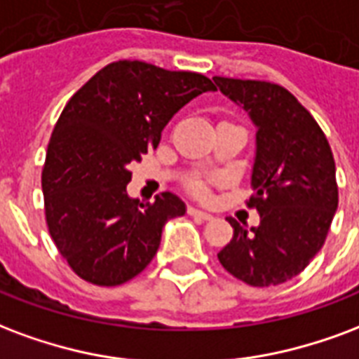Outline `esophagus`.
I'll return each mask as SVG.
<instances>
[{"mask_svg": "<svg viewBox=\"0 0 359 359\" xmlns=\"http://www.w3.org/2000/svg\"><path fill=\"white\" fill-rule=\"evenodd\" d=\"M188 215H192V217H196V219H201V220L213 219V215L207 213V211H201V209H198V207H190V209H188Z\"/></svg>", "mask_w": 359, "mask_h": 359, "instance_id": "obj_1", "label": "esophagus"}]
</instances>
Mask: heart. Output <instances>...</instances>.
<instances>
[{
	"label": "heart",
	"mask_w": 359,
	"mask_h": 359,
	"mask_svg": "<svg viewBox=\"0 0 359 359\" xmlns=\"http://www.w3.org/2000/svg\"><path fill=\"white\" fill-rule=\"evenodd\" d=\"M190 188H192V192L200 194V196H203V194L207 192L205 182H203V180H194L192 184H190Z\"/></svg>",
	"instance_id": "obj_1"
}]
</instances>
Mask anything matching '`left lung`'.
Masks as SVG:
<instances>
[{"mask_svg": "<svg viewBox=\"0 0 359 359\" xmlns=\"http://www.w3.org/2000/svg\"><path fill=\"white\" fill-rule=\"evenodd\" d=\"M213 81L257 129L249 203L261 215L251 228L230 217L233 238L217 257L247 285H280L301 274L327 238L339 205L335 159L316 119L287 89L255 79Z\"/></svg>", "mask_w": 359, "mask_h": 359, "instance_id": "left-lung-1", "label": "left lung"}]
</instances>
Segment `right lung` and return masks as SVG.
<instances>
[{"label":"right lung","mask_w":359,"mask_h":359,"mask_svg":"<svg viewBox=\"0 0 359 359\" xmlns=\"http://www.w3.org/2000/svg\"><path fill=\"white\" fill-rule=\"evenodd\" d=\"M213 81L119 60L68 100L47 146L41 188L49 233L72 270L95 285H121L144 270L167 220L187 213L177 194L154 203L127 194L129 163L158 148L165 126Z\"/></svg>","instance_id":"1"}]
</instances>
